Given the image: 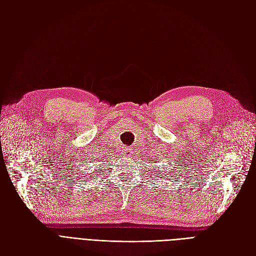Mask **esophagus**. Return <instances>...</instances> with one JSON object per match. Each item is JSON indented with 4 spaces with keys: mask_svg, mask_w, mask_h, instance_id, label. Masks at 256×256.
Listing matches in <instances>:
<instances>
[{
    "mask_svg": "<svg viewBox=\"0 0 256 256\" xmlns=\"http://www.w3.org/2000/svg\"><path fill=\"white\" fill-rule=\"evenodd\" d=\"M122 152H124V154H127V156H129V154H131V152H132V150H131V147L126 146V147H124Z\"/></svg>",
    "mask_w": 256,
    "mask_h": 256,
    "instance_id": "1",
    "label": "esophagus"
}]
</instances>
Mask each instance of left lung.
I'll return each mask as SVG.
<instances>
[{
    "label": "left lung",
    "mask_w": 256,
    "mask_h": 256,
    "mask_svg": "<svg viewBox=\"0 0 256 256\" xmlns=\"http://www.w3.org/2000/svg\"><path fill=\"white\" fill-rule=\"evenodd\" d=\"M157 172H158V171H157Z\"/></svg>",
    "instance_id": "8db88e82"
}]
</instances>
